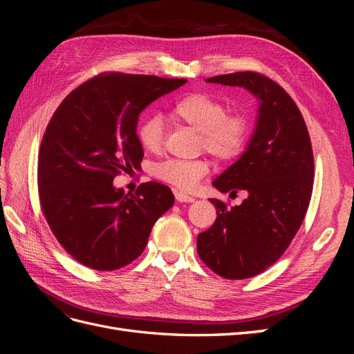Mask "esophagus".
I'll return each mask as SVG.
<instances>
[{"mask_svg":"<svg viewBox=\"0 0 354 354\" xmlns=\"http://www.w3.org/2000/svg\"><path fill=\"white\" fill-rule=\"evenodd\" d=\"M174 195H176V199L178 202H194L195 201L194 196H190V195L185 194V192H180V190H176Z\"/></svg>","mask_w":354,"mask_h":354,"instance_id":"esophagus-1","label":"esophagus"}]
</instances>
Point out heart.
Wrapping results in <instances>:
<instances>
[{"label": "heart", "instance_id": "1", "mask_svg": "<svg viewBox=\"0 0 354 354\" xmlns=\"http://www.w3.org/2000/svg\"><path fill=\"white\" fill-rule=\"evenodd\" d=\"M177 120L201 134V147L216 159L238 158L248 140L250 125L241 113H227L226 104L203 93H192L173 103L169 109ZM137 138L149 152H156L164 142V124L156 115L145 118L137 128ZM155 176L183 190H194L209 173L207 159H167L155 165Z\"/></svg>", "mask_w": 354, "mask_h": 354}]
</instances>
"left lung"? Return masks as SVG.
<instances>
[{
    "mask_svg": "<svg viewBox=\"0 0 354 354\" xmlns=\"http://www.w3.org/2000/svg\"><path fill=\"white\" fill-rule=\"evenodd\" d=\"M207 82L243 87L259 99L255 131L242 156L212 181L223 194L243 192L241 205L211 199L212 226L198 234L201 260L226 279H248L281 259L303 224L312 198L315 159L304 118L279 84L259 72Z\"/></svg>",
    "mask_w": 354,
    "mask_h": 354,
    "instance_id": "1",
    "label": "left lung"
}]
</instances>
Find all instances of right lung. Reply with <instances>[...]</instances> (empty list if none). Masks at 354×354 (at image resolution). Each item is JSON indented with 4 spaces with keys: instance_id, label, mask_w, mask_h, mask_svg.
<instances>
[{
    "instance_id": "1",
    "label": "right lung",
    "mask_w": 354,
    "mask_h": 354,
    "mask_svg": "<svg viewBox=\"0 0 354 354\" xmlns=\"http://www.w3.org/2000/svg\"><path fill=\"white\" fill-rule=\"evenodd\" d=\"M186 82L104 72L82 82L53 113L38 155L39 203L53 234L81 264L102 272L130 264L174 205L173 192L158 181L125 194L113 178L140 167L138 115Z\"/></svg>"
}]
</instances>
